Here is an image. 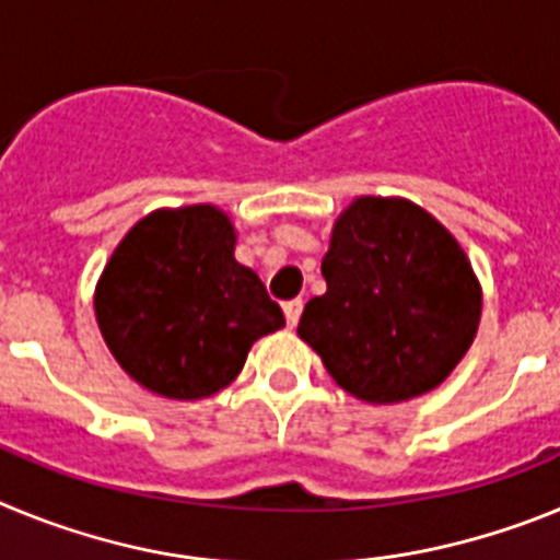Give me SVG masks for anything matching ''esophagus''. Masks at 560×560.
Segmentation results:
<instances>
[{"label":"esophagus","instance_id":"obj_1","mask_svg":"<svg viewBox=\"0 0 560 560\" xmlns=\"http://www.w3.org/2000/svg\"><path fill=\"white\" fill-rule=\"evenodd\" d=\"M283 314L289 328H294L300 323V314H303V300H289V303H283Z\"/></svg>","mask_w":560,"mask_h":560}]
</instances>
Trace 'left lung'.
Instances as JSON below:
<instances>
[{
	"label": "left lung",
	"instance_id": "1",
	"mask_svg": "<svg viewBox=\"0 0 560 560\" xmlns=\"http://www.w3.org/2000/svg\"><path fill=\"white\" fill-rule=\"evenodd\" d=\"M323 277L328 291L308 300L296 334L359 400L398 404L440 387L477 336L471 260L407 199H355L336 219Z\"/></svg>",
	"mask_w": 560,
	"mask_h": 560
}]
</instances>
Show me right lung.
<instances>
[{
    "mask_svg": "<svg viewBox=\"0 0 560 560\" xmlns=\"http://www.w3.org/2000/svg\"><path fill=\"white\" fill-rule=\"evenodd\" d=\"M95 316L117 364L176 400L224 389L252 345L285 325L260 277L235 260V226L212 205L137 221L97 280Z\"/></svg>",
    "mask_w": 560,
    "mask_h": 560,
    "instance_id": "add662e5",
    "label": "right lung"
}]
</instances>
